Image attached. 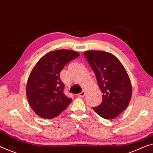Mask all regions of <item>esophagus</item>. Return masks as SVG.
Segmentation results:
<instances>
[{
  "mask_svg": "<svg viewBox=\"0 0 153 153\" xmlns=\"http://www.w3.org/2000/svg\"><path fill=\"white\" fill-rule=\"evenodd\" d=\"M85 94V91H83L82 92H81L80 94H79L78 96L79 97H83V96Z\"/></svg>",
  "mask_w": 153,
  "mask_h": 153,
  "instance_id": "esophagus-1",
  "label": "esophagus"
}]
</instances>
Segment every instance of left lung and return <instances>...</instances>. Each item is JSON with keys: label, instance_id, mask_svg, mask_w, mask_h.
I'll use <instances>...</instances> for the list:
<instances>
[{"label": "left lung", "instance_id": "obj_1", "mask_svg": "<svg viewBox=\"0 0 153 153\" xmlns=\"http://www.w3.org/2000/svg\"><path fill=\"white\" fill-rule=\"evenodd\" d=\"M94 72L98 86L102 93V102L92 107L105 119H114L129 104L132 88L130 79L121 62L114 55L104 51L84 52Z\"/></svg>", "mask_w": 153, "mask_h": 153}]
</instances>
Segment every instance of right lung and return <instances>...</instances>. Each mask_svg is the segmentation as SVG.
Wrapping results in <instances>:
<instances>
[{
	"mask_svg": "<svg viewBox=\"0 0 153 153\" xmlns=\"http://www.w3.org/2000/svg\"><path fill=\"white\" fill-rule=\"evenodd\" d=\"M79 53L57 50L47 53L36 63L27 85V96L32 109L43 118L51 119L64 111L72 101L63 93L64 84L59 74Z\"/></svg>",
	"mask_w": 153,
	"mask_h": 153,
	"instance_id": "1",
	"label": "right lung"
}]
</instances>
